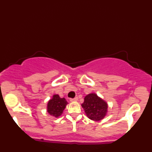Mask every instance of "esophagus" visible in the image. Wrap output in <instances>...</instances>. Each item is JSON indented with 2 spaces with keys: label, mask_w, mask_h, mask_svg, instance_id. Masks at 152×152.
<instances>
[{
  "label": "esophagus",
  "mask_w": 152,
  "mask_h": 152,
  "mask_svg": "<svg viewBox=\"0 0 152 152\" xmlns=\"http://www.w3.org/2000/svg\"><path fill=\"white\" fill-rule=\"evenodd\" d=\"M78 98H77V97H76V98H71L70 99V102H76V101H78Z\"/></svg>",
  "instance_id": "1"
}]
</instances>
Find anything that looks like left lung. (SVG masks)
Here are the masks:
<instances>
[{"label":"left lung","instance_id":"obj_1","mask_svg":"<svg viewBox=\"0 0 152 152\" xmlns=\"http://www.w3.org/2000/svg\"><path fill=\"white\" fill-rule=\"evenodd\" d=\"M82 107L87 117L94 121H100L104 118L107 113V104L95 93L85 96Z\"/></svg>","mask_w":152,"mask_h":152}]
</instances>
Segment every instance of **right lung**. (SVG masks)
Returning a JSON list of instances; mask_svg holds the SVG:
<instances>
[{"mask_svg":"<svg viewBox=\"0 0 152 152\" xmlns=\"http://www.w3.org/2000/svg\"><path fill=\"white\" fill-rule=\"evenodd\" d=\"M64 98H60L59 95L54 94L47 104V112L55 118H58L68 104Z\"/></svg>","mask_w":152,"mask_h":152,"instance_id":"right-lung-1","label":"right lung"}]
</instances>
